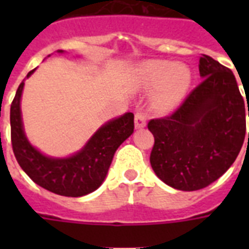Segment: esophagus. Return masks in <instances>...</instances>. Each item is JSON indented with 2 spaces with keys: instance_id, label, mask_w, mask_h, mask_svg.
<instances>
[{
  "instance_id": "1",
  "label": "esophagus",
  "mask_w": 249,
  "mask_h": 249,
  "mask_svg": "<svg viewBox=\"0 0 249 249\" xmlns=\"http://www.w3.org/2000/svg\"><path fill=\"white\" fill-rule=\"evenodd\" d=\"M134 124H136L137 129L144 128L146 126V116L142 111H137L134 115Z\"/></svg>"
}]
</instances>
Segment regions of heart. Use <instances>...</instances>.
Instances as JSON below:
<instances>
[{"label":"heart","mask_w":249,"mask_h":249,"mask_svg":"<svg viewBox=\"0 0 249 249\" xmlns=\"http://www.w3.org/2000/svg\"><path fill=\"white\" fill-rule=\"evenodd\" d=\"M141 81L146 88L159 86L156 105L161 109L176 106L189 89L191 73L186 66L165 60H151L141 67Z\"/></svg>","instance_id":"1"}]
</instances>
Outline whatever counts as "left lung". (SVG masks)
<instances>
[{
	"instance_id": "8db88e82",
	"label": "left lung",
	"mask_w": 249,
	"mask_h": 249,
	"mask_svg": "<svg viewBox=\"0 0 249 249\" xmlns=\"http://www.w3.org/2000/svg\"><path fill=\"white\" fill-rule=\"evenodd\" d=\"M199 71L204 80L181 106L147 124L155 138L152 169L182 191L204 189L231 166L243 146L247 113L249 117L231 70L203 54Z\"/></svg>"
}]
</instances>
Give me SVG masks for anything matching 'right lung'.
I'll return each mask as SVG.
<instances>
[{
  "instance_id": "right-lung-1",
  "label": "right lung",
  "mask_w": 249,
  "mask_h": 249,
  "mask_svg": "<svg viewBox=\"0 0 249 249\" xmlns=\"http://www.w3.org/2000/svg\"><path fill=\"white\" fill-rule=\"evenodd\" d=\"M33 71L28 72L27 77ZM23 86L24 80L18 88L10 108L11 144L20 168L35 183L62 196L77 197L93 193L105 181L117 147L134 130V115L128 112L103 125L76 155L53 159L37 151L25 138L20 116Z\"/></svg>"
}]
</instances>
